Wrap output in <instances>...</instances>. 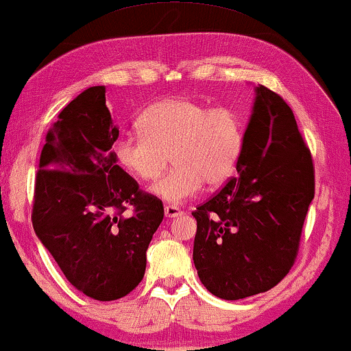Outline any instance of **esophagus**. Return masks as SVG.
I'll use <instances>...</instances> for the list:
<instances>
[{"label": "esophagus", "instance_id": "1", "mask_svg": "<svg viewBox=\"0 0 351 351\" xmlns=\"http://www.w3.org/2000/svg\"><path fill=\"white\" fill-rule=\"evenodd\" d=\"M165 214H166V217H177V215L184 214V210H180L179 208H177V206L167 204L165 208Z\"/></svg>", "mask_w": 351, "mask_h": 351}]
</instances>
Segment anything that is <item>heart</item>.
<instances>
[{
    "label": "heart",
    "mask_w": 351,
    "mask_h": 351,
    "mask_svg": "<svg viewBox=\"0 0 351 351\" xmlns=\"http://www.w3.org/2000/svg\"><path fill=\"white\" fill-rule=\"evenodd\" d=\"M137 128L138 132L117 138L114 156L142 182L160 179L171 156V172L153 186V193L167 203L191 198L204 184H223L238 165L243 121L232 108H210L185 97L166 99L143 110Z\"/></svg>",
    "instance_id": "obj_1"
}]
</instances>
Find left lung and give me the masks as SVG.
<instances>
[{
	"label": "left lung",
	"instance_id": "1",
	"mask_svg": "<svg viewBox=\"0 0 351 351\" xmlns=\"http://www.w3.org/2000/svg\"><path fill=\"white\" fill-rule=\"evenodd\" d=\"M256 93L238 177L191 213L198 276L225 300L270 291L289 273L315 196L313 160L291 107L265 86Z\"/></svg>",
	"mask_w": 351,
	"mask_h": 351
}]
</instances>
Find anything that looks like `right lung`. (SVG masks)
Here are the masks:
<instances>
[{
  "instance_id": "add662e5",
  "label": "right lung",
  "mask_w": 351,
  "mask_h": 351,
  "mask_svg": "<svg viewBox=\"0 0 351 351\" xmlns=\"http://www.w3.org/2000/svg\"><path fill=\"white\" fill-rule=\"evenodd\" d=\"M118 136L104 86L83 90L46 134L33 195L36 237L70 285L100 302L136 289L165 217L161 199L118 166Z\"/></svg>"
}]
</instances>
